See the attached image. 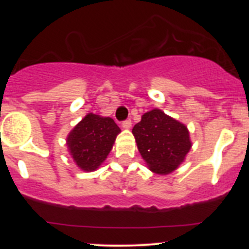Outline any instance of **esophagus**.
<instances>
[{"label":"esophagus","instance_id":"1","mask_svg":"<svg viewBox=\"0 0 249 249\" xmlns=\"http://www.w3.org/2000/svg\"><path fill=\"white\" fill-rule=\"evenodd\" d=\"M131 125H132L131 120L127 119V120H125V122H123L122 126H123V129H125V130H130V129H131Z\"/></svg>","mask_w":249,"mask_h":249}]
</instances>
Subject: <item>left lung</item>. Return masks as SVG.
<instances>
[{"label": "left lung", "instance_id": "left-lung-1", "mask_svg": "<svg viewBox=\"0 0 249 249\" xmlns=\"http://www.w3.org/2000/svg\"><path fill=\"white\" fill-rule=\"evenodd\" d=\"M132 134L148 169L161 176L178 169L193 145L188 127L158 108L144 113Z\"/></svg>", "mask_w": 249, "mask_h": 249}]
</instances>
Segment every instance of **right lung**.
Here are the masks:
<instances>
[{
  "label": "right lung",
  "mask_w": 249,
  "mask_h": 249,
  "mask_svg": "<svg viewBox=\"0 0 249 249\" xmlns=\"http://www.w3.org/2000/svg\"><path fill=\"white\" fill-rule=\"evenodd\" d=\"M118 134L112 118L88 113L67 136L70 155L82 171H95L108 157Z\"/></svg>",
  "instance_id": "add662e5"
}]
</instances>
